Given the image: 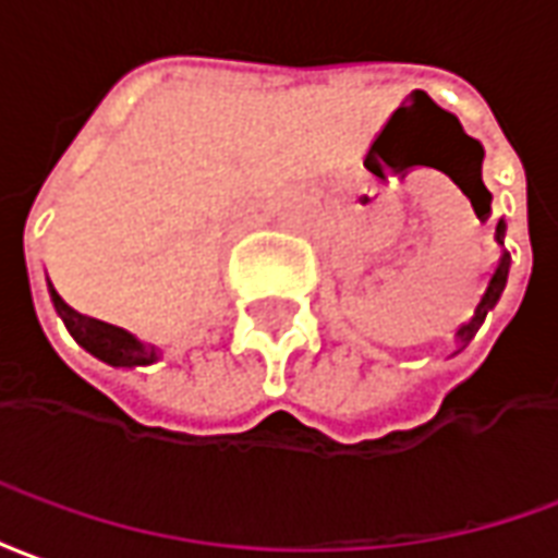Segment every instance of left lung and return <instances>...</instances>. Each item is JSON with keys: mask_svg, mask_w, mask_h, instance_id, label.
I'll return each mask as SVG.
<instances>
[{"mask_svg": "<svg viewBox=\"0 0 558 558\" xmlns=\"http://www.w3.org/2000/svg\"><path fill=\"white\" fill-rule=\"evenodd\" d=\"M473 145L478 148V142H473ZM478 154H482V150H478ZM478 181H482V178H478ZM478 195H482V202H485V210H490V202H487V198H490V193H487L485 186H478ZM502 229H506V226H502V222H496V240H499V243H502ZM506 274H508V255H502V258L496 262L494 270L487 274L485 291H482L478 303H475V315L466 320V324H461V327H458V339L461 341L473 339V332L478 329V324L485 320L487 308L494 306L496 296H499V291H502V284H506Z\"/></svg>", "mask_w": 558, "mask_h": 558, "instance_id": "8db88e82", "label": "left lung"}]
</instances>
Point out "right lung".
Wrapping results in <instances>:
<instances>
[{"mask_svg": "<svg viewBox=\"0 0 558 558\" xmlns=\"http://www.w3.org/2000/svg\"><path fill=\"white\" fill-rule=\"evenodd\" d=\"M50 294L52 303H56V312L62 315L64 327L71 332L76 344H83L85 351L97 356V360H104L109 365H121V368H133V365H150L157 360V348H150V344H142L130 336L128 329L112 327L107 320H97L88 318L83 312H76L73 306H68L59 291L52 288L50 282Z\"/></svg>", "mask_w": 558, "mask_h": 558, "instance_id": "right-lung-1", "label": "right lung"}]
</instances>
